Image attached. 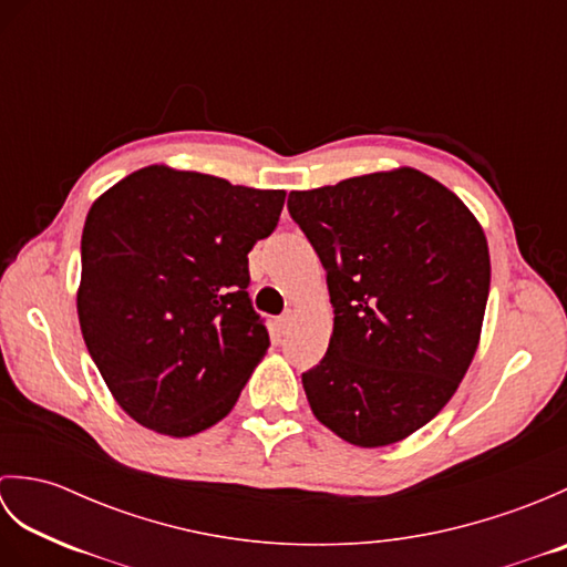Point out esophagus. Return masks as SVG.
I'll use <instances>...</instances> for the list:
<instances>
[{
  "instance_id": "34e87169",
  "label": "esophagus",
  "mask_w": 567,
  "mask_h": 567,
  "mask_svg": "<svg viewBox=\"0 0 567 567\" xmlns=\"http://www.w3.org/2000/svg\"><path fill=\"white\" fill-rule=\"evenodd\" d=\"M292 321H295V311H285V315H282L280 319H277V327H280V329L285 331V329H290Z\"/></svg>"
}]
</instances>
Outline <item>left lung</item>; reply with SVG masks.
<instances>
[{
  "label": "left lung",
  "instance_id": "obj_1",
  "mask_svg": "<svg viewBox=\"0 0 567 567\" xmlns=\"http://www.w3.org/2000/svg\"><path fill=\"white\" fill-rule=\"evenodd\" d=\"M292 219L327 270L329 351L302 375L336 436L382 449L426 426L473 363L489 248L463 199L414 167L290 192Z\"/></svg>",
  "mask_w": 567,
  "mask_h": 567
}]
</instances>
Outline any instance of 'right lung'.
<instances>
[{
	"instance_id": "right-lung-1",
	"label": "right lung",
	"mask_w": 567,
	"mask_h": 567,
	"mask_svg": "<svg viewBox=\"0 0 567 567\" xmlns=\"http://www.w3.org/2000/svg\"><path fill=\"white\" fill-rule=\"evenodd\" d=\"M285 189L148 165L94 199L82 228L78 317L116 404L173 439L221 421L268 353L248 252Z\"/></svg>"
}]
</instances>
